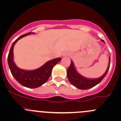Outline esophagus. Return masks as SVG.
Instances as JSON below:
<instances>
[{"label": "esophagus", "instance_id": "34e87169", "mask_svg": "<svg viewBox=\"0 0 121 121\" xmlns=\"http://www.w3.org/2000/svg\"><path fill=\"white\" fill-rule=\"evenodd\" d=\"M63 56H65V54H63Z\"/></svg>", "mask_w": 121, "mask_h": 121}]
</instances>
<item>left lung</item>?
<instances>
[{"instance_id":"obj_1","label":"left lung","mask_w":121,"mask_h":121,"mask_svg":"<svg viewBox=\"0 0 121 121\" xmlns=\"http://www.w3.org/2000/svg\"><path fill=\"white\" fill-rule=\"evenodd\" d=\"M101 41L105 43L103 40H101ZM109 65H110V56L109 57L108 67L104 74L97 78H88L82 76L80 73H78L74 63L73 61L71 60V64L67 69V75L70 83L73 84L75 87L80 90H87L97 85L103 80L109 70Z\"/></svg>"}]
</instances>
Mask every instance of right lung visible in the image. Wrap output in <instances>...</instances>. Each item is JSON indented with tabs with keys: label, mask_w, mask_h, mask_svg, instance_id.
Returning a JSON list of instances; mask_svg holds the SVG:
<instances>
[{
	"label": "right lung",
	"mask_w": 121,
	"mask_h": 121,
	"mask_svg": "<svg viewBox=\"0 0 121 121\" xmlns=\"http://www.w3.org/2000/svg\"><path fill=\"white\" fill-rule=\"evenodd\" d=\"M32 33L35 34V33L30 32L24 34L17 38L13 43L8 55V62L12 75L19 83L27 88H35L47 82L52 74V71L54 66L61 61V58L60 57L48 61L42 66L33 70H26L18 67L13 60V48L14 45L20 39Z\"/></svg>",
	"instance_id": "1"
}]
</instances>
